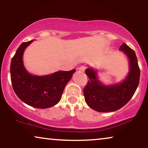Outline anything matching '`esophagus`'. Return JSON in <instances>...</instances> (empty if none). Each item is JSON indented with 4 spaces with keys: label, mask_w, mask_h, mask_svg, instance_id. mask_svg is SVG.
<instances>
[{
    "label": "esophagus",
    "mask_w": 148,
    "mask_h": 148,
    "mask_svg": "<svg viewBox=\"0 0 148 148\" xmlns=\"http://www.w3.org/2000/svg\"><path fill=\"white\" fill-rule=\"evenodd\" d=\"M85 70H86V66H85L84 65L81 66L79 68V71H82V72H84Z\"/></svg>",
    "instance_id": "1"
}]
</instances>
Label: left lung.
Wrapping results in <instances>:
<instances>
[{"label": "left lung", "mask_w": 148, "mask_h": 148, "mask_svg": "<svg viewBox=\"0 0 148 148\" xmlns=\"http://www.w3.org/2000/svg\"><path fill=\"white\" fill-rule=\"evenodd\" d=\"M119 50L128 58L129 69L126 77L121 82L104 84L94 69L88 67L85 71L90 79L84 90L85 101L98 112H114L121 108L131 100L138 87L140 70L135 52L125 44L120 46Z\"/></svg>", "instance_id": "1"}]
</instances>
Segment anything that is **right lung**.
<instances>
[{
  "mask_svg": "<svg viewBox=\"0 0 148 148\" xmlns=\"http://www.w3.org/2000/svg\"><path fill=\"white\" fill-rule=\"evenodd\" d=\"M34 40L23 42L16 51L11 62V79L14 92L26 104L36 108L54 106L60 100L64 87L75 69L58 71L46 75L30 73L23 64V53Z\"/></svg>",
  "mask_w": 148,
  "mask_h": 148,
  "instance_id": "1",
  "label": "right lung"
}]
</instances>
